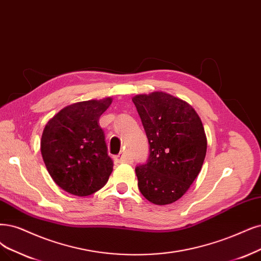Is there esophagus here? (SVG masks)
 Segmentation results:
<instances>
[{
  "label": "esophagus",
  "instance_id": "34e87169",
  "mask_svg": "<svg viewBox=\"0 0 261 261\" xmlns=\"http://www.w3.org/2000/svg\"><path fill=\"white\" fill-rule=\"evenodd\" d=\"M116 161L118 163H132L133 158L128 151H122L119 156L116 157Z\"/></svg>",
  "mask_w": 261,
  "mask_h": 261
}]
</instances>
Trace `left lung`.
<instances>
[{
	"instance_id": "1",
	"label": "left lung",
	"mask_w": 261,
	"mask_h": 261,
	"mask_svg": "<svg viewBox=\"0 0 261 261\" xmlns=\"http://www.w3.org/2000/svg\"><path fill=\"white\" fill-rule=\"evenodd\" d=\"M132 101L149 143L147 162L136 168L139 189L153 204H171L186 194L203 165V124L191 105L166 92L139 94Z\"/></svg>"
}]
</instances>
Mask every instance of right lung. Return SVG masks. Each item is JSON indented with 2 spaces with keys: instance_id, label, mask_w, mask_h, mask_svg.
Returning <instances> with one entry per match:
<instances>
[{
  "instance_id": "1",
  "label": "right lung",
  "mask_w": 261,
  "mask_h": 261,
  "mask_svg": "<svg viewBox=\"0 0 261 261\" xmlns=\"http://www.w3.org/2000/svg\"><path fill=\"white\" fill-rule=\"evenodd\" d=\"M112 98L77 102L62 109L45 125L41 151L56 184L74 196L101 189L113 171L100 116Z\"/></svg>"
}]
</instances>
